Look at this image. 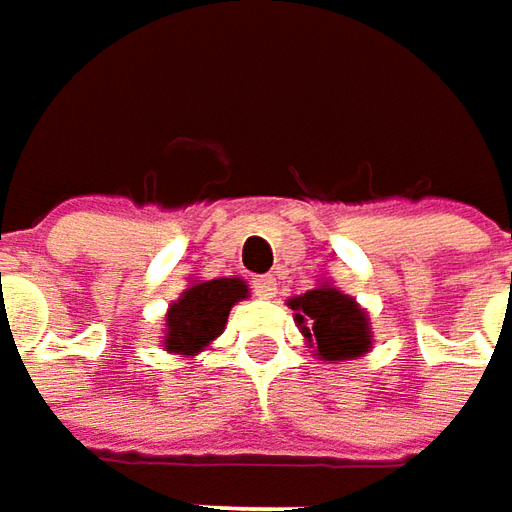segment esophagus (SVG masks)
I'll return each instance as SVG.
<instances>
[{"instance_id":"1","label":"esophagus","mask_w":512,"mask_h":512,"mask_svg":"<svg viewBox=\"0 0 512 512\" xmlns=\"http://www.w3.org/2000/svg\"><path fill=\"white\" fill-rule=\"evenodd\" d=\"M253 290H256L259 299H273V296H276V279H273V276H256Z\"/></svg>"}]
</instances>
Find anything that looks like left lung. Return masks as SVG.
Here are the masks:
<instances>
[{
  "label": "left lung",
  "mask_w": 512,
  "mask_h": 512,
  "mask_svg": "<svg viewBox=\"0 0 512 512\" xmlns=\"http://www.w3.org/2000/svg\"><path fill=\"white\" fill-rule=\"evenodd\" d=\"M287 307L293 310V322L319 362H350L373 350L367 310L333 282H322L302 296H290Z\"/></svg>",
  "instance_id": "obj_1"
}]
</instances>
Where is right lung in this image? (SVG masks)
<instances>
[{
  "label": "right lung",
  "instance_id": "obj_1",
  "mask_svg": "<svg viewBox=\"0 0 512 512\" xmlns=\"http://www.w3.org/2000/svg\"><path fill=\"white\" fill-rule=\"evenodd\" d=\"M250 296L245 279H193L165 313L162 347L173 356H199L222 336L230 307Z\"/></svg>",
  "mask_w": 512,
  "mask_h": 512
}]
</instances>
